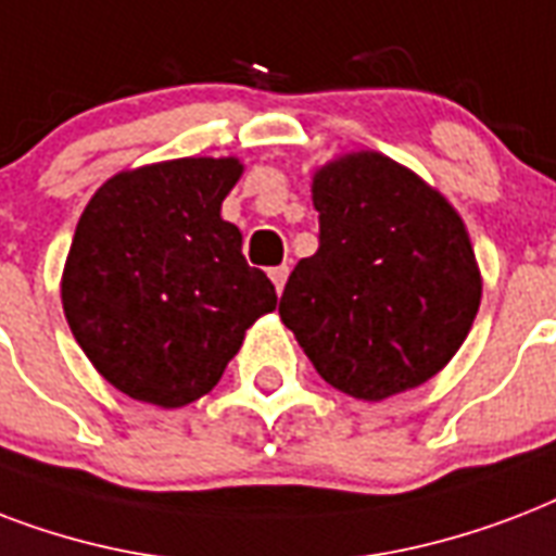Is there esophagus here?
Here are the masks:
<instances>
[{
    "label": "esophagus",
    "mask_w": 556,
    "mask_h": 556,
    "mask_svg": "<svg viewBox=\"0 0 556 556\" xmlns=\"http://www.w3.org/2000/svg\"><path fill=\"white\" fill-rule=\"evenodd\" d=\"M287 275H290V266H287V264L273 266V269H269V278H273L275 290H278V292L283 290V283H287Z\"/></svg>",
    "instance_id": "34e87169"
}]
</instances>
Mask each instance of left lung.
<instances>
[{"label": "left lung", "mask_w": 556, "mask_h": 556, "mask_svg": "<svg viewBox=\"0 0 556 556\" xmlns=\"http://www.w3.org/2000/svg\"><path fill=\"white\" fill-rule=\"evenodd\" d=\"M309 191L318 249L292 269L281 321L321 380L351 397L424 386L458 354L481 304L462 214L377 150L325 162Z\"/></svg>", "instance_id": "obj_1"}]
</instances>
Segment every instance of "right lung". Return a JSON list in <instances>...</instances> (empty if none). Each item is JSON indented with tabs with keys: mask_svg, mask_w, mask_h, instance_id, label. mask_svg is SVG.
Instances as JSON below:
<instances>
[{
	"mask_svg": "<svg viewBox=\"0 0 556 556\" xmlns=\"http://www.w3.org/2000/svg\"><path fill=\"white\" fill-rule=\"evenodd\" d=\"M238 156H185L110 176L86 202L60 299L94 371L127 397L182 408L219 382L278 304L219 208Z\"/></svg>",
	"mask_w": 556,
	"mask_h": 556,
	"instance_id": "right-lung-1",
	"label": "right lung"
}]
</instances>
